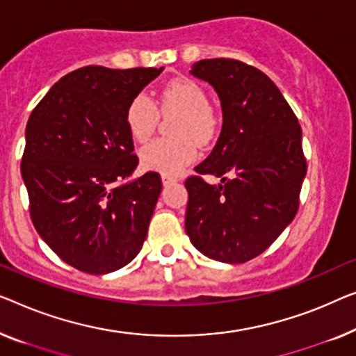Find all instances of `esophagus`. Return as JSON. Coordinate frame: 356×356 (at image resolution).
I'll return each instance as SVG.
<instances>
[{
	"label": "esophagus",
	"instance_id": "esophagus-1",
	"mask_svg": "<svg viewBox=\"0 0 356 356\" xmlns=\"http://www.w3.org/2000/svg\"><path fill=\"white\" fill-rule=\"evenodd\" d=\"M177 181V178L175 177H170V175H162V183H163V186H167V184H172V183H175Z\"/></svg>",
	"mask_w": 356,
	"mask_h": 356
}]
</instances>
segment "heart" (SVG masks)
<instances>
[{
  "label": "heart",
  "mask_w": 356,
  "mask_h": 356,
  "mask_svg": "<svg viewBox=\"0 0 356 356\" xmlns=\"http://www.w3.org/2000/svg\"><path fill=\"white\" fill-rule=\"evenodd\" d=\"M162 114L178 112L175 136L178 140H154L141 149V163L163 175H175L193 163L199 156L197 143L207 144L216 133V115L209 97L199 83L186 76L170 80L152 101L146 92H138L128 102L125 123L130 135L144 143L152 136Z\"/></svg>",
  "instance_id": "b5f03b06"
}]
</instances>
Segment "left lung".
I'll use <instances>...</instances> for the list:
<instances>
[{"label": "left lung", "mask_w": 356, "mask_h": 356, "mask_svg": "<svg viewBox=\"0 0 356 356\" xmlns=\"http://www.w3.org/2000/svg\"><path fill=\"white\" fill-rule=\"evenodd\" d=\"M191 74L218 92L223 127L186 179V233L209 259L245 264L276 241L298 210L307 173L302 128L264 72L238 59H204ZM215 174L221 185H209Z\"/></svg>", "instance_id": "8db88e82"}]
</instances>
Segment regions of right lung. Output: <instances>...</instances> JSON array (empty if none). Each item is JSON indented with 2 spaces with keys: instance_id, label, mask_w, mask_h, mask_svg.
Listing matches in <instances>:
<instances>
[{
  "instance_id": "add662e5",
  "label": "right lung",
  "mask_w": 356,
  "mask_h": 356,
  "mask_svg": "<svg viewBox=\"0 0 356 356\" xmlns=\"http://www.w3.org/2000/svg\"><path fill=\"white\" fill-rule=\"evenodd\" d=\"M162 72L86 65L56 81L29 117L20 172L35 229L65 264L90 275L140 254L162 191L138 167L125 123L131 97Z\"/></svg>"
}]
</instances>
